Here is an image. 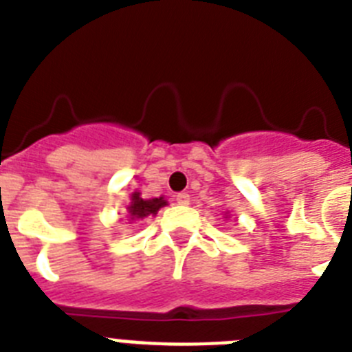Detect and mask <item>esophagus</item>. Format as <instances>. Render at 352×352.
Wrapping results in <instances>:
<instances>
[{"label":"esophagus","mask_w":352,"mask_h":352,"mask_svg":"<svg viewBox=\"0 0 352 352\" xmlns=\"http://www.w3.org/2000/svg\"><path fill=\"white\" fill-rule=\"evenodd\" d=\"M176 203L182 204V206H186V204L190 203V195L186 194V192H182V194L176 195Z\"/></svg>","instance_id":"esophagus-1"}]
</instances>
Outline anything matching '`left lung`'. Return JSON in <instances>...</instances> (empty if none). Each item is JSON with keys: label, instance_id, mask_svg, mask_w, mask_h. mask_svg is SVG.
I'll use <instances>...</instances> for the list:
<instances>
[{"label": "left lung", "instance_id": "8db88e82", "mask_svg": "<svg viewBox=\"0 0 352 352\" xmlns=\"http://www.w3.org/2000/svg\"><path fill=\"white\" fill-rule=\"evenodd\" d=\"M223 219H229V214H227V213H226V217H223Z\"/></svg>", "mask_w": 352, "mask_h": 352}]
</instances>
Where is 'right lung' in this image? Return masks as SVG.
<instances>
[{"label":"right lung","mask_w":352,"mask_h":352,"mask_svg":"<svg viewBox=\"0 0 352 352\" xmlns=\"http://www.w3.org/2000/svg\"><path fill=\"white\" fill-rule=\"evenodd\" d=\"M164 206H167V199L164 195L144 199L141 195V192L135 190L130 195V204L126 206V219H129V223H132L146 219V217H155L158 213V210Z\"/></svg>","instance_id":"right-lung-1"}]
</instances>
